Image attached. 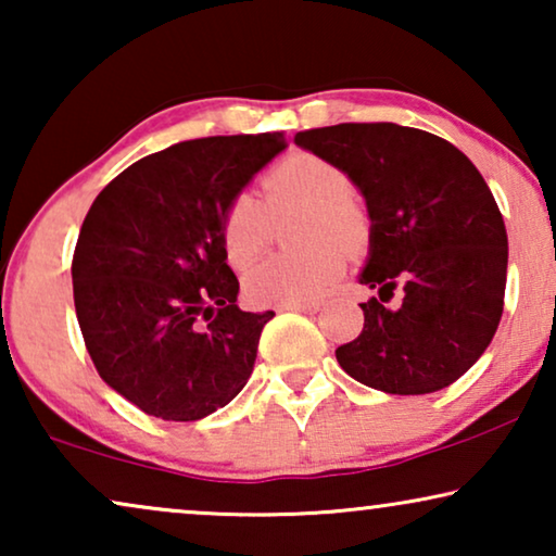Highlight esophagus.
<instances>
[{
  "mask_svg": "<svg viewBox=\"0 0 556 556\" xmlns=\"http://www.w3.org/2000/svg\"><path fill=\"white\" fill-rule=\"evenodd\" d=\"M280 311H299V314H316L318 303H293V306H283Z\"/></svg>",
  "mask_w": 556,
  "mask_h": 556,
  "instance_id": "esophagus-1",
  "label": "esophagus"
}]
</instances>
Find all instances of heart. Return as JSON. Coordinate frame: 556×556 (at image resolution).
<instances>
[{
	"label": "heart",
	"instance_id": "heart-1",
	"mask_svg": "<svg viewBox=\"0 0 556 556\" xmlns=\"http://www.w3.org/2000/svg\"><path fill=\"white\" fill-rule=\"evenodd\" d=\"M263 200L238 194L219 219V242L235 268H248L270 242V219L288 212L301 217L293 242L303 250L273 255L245 276V295L255 306L311 303L337 283L348 255L369 245L367 210L352 197L349 174L329 159L293 151L270 166L261 181Z\"/></svg>",
	"mask_w": 556,
	"mask_h": 556
}]
</instances>
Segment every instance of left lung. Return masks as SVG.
Wrapping results in <instances>:
<instances>
[{
    "label": "left lung",
    "mask_w": 556,
    "mask_h": 556,
    "mask_svg": "<svg viewBox=\"0 0 556 556\" xmlns=\"http://www.w3.org/2000/svg\"><path fill=\"white\" fill-rule=\"evenodd\" d=\"M354 181L371 219L359 283L364 329L337 349L341 369L387 394H428L481 359L504 314L508 238L473 162L451 141L397 124L295 134ZM397 290L403 303H383Z\"/></svg>",
    "instance_id": "obj_1"
}]
</instances>
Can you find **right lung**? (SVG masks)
I'll return each instance as SVG.
<instances>
[{
  "label": "right lung",
  "mask_w": 556,
  "mask_h": 556,
  "mask_svg": "<svg viewBox=\"0 0 556 556\" xmlns=\"http://www.w3.org/2000/svg\"><path fill=\"white\" fill-rule=\"evenodd\" d=\"M286 149L283 134L207 136L139 159L90 204L73 255L75 314L98 375L151 417L202 420L253 375L263 326L219 219Z\"/></svg>",
  "instance_id": "add662e5"
}]
</instances>
